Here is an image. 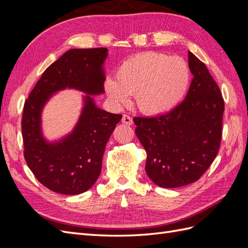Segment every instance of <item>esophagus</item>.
Listing matches in <instances>:
<instances>
[{
	"label": "esophagus",
	"instance_id": "1",
	"mask_svg": "<svg viewBox=\"0 0 248 248\" xmlns=\"http://www.w3.org/2000/svg\"><path fill=\"white\" fill-rule=\"evenodd\" d=\"M122 123L126 124V125H131V124L133 123L132 118L129 117V116H127V115H124V116L122 117Z\"/></svg>",
	"mask_w": 248,
	"mask_h": 248
}]
</instances>
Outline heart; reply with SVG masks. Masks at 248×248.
Returning <instances> with one entry per match:
<instances>
[{
    "instance_id": "1",
    "label": "heart",
    "mask_w": 248,
    "mask_h": 248,
    "mask_svg": "<svg viewBox=\"0 0 248 248\" xmlns=\"http://www.w3.org/2000/svg\"><path fill=\"white\" fill-rule=\"evenodd\" d=\"M116 79L104 80L109 100L120 106L136 95L139 109L146 115H162L182 100L190 82V70L180 57L141 52L119 66Z\"/></svg>"
}]
</instances>
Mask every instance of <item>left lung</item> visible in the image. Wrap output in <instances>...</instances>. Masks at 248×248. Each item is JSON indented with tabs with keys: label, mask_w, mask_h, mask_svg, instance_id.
Returning <instances> with one entry per match:
<instances>
[{
	"label": "left lung",
	"mask_w": 248,
	"mask_h": 248,
	"mask_svg": "<svg viewBox=\"0 0 248 248\" xmlns=\"http://www.w3.org/2000/svg\"><path fill=\"white\" fill-rule=\"evenodd\" d=\"M193 78L185 99L168 114L133 118L147 152L146 172L163 188L198 181L218 153L224 102L206 65L188 51Z\"/></svg>",
	"instance_id": "obj_1"
}]
</instances>
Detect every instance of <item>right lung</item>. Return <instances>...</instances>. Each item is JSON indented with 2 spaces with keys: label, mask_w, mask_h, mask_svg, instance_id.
Instances as JSON below:
<instances>
[{
  "label": "right lung",
  "mask_w": 248,
  "mask_h": 248,
  "mask_svg": "<svg viewBox=\"0 0 248 248\" xmlns=\"http://www.w3.org/2000/svg\"><path fill=\"white\" fill-rule=\"evenodd\" d=\"M108 48H74L66 51L43 72L24 106L21 133L28 167L38 181L62 194H79L98 179L107 142L122 115L96 107L92 95L104 92L103 63ZM86 93L79 122L65 138L44 139L41 130L43 107L64 88Z\"/></svg>",
  "instance_id": "right-lung-1"
}]
</instances>
